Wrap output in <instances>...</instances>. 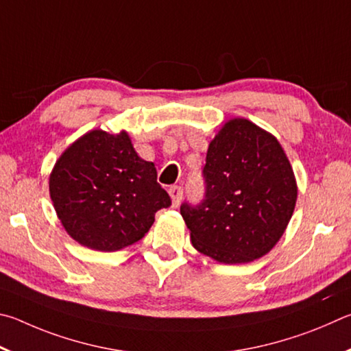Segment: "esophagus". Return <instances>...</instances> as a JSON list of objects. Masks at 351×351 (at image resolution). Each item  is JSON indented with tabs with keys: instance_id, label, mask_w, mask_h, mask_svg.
<instances>
[{
	"instance_id": "esophagus-1",
	"label": "esophagus",
	"mask_w": 351,
	"mask_h": 351,
	"mask_svg": "<svg viewBox=\"0 0 351 351\" xmlns=\"http://www.w3.org/2000/svg\"><path fill=\"white\" fill-rule=\"evenodd\" d=\"M168 191H169V195L172 199V206H179L182 199H183V188L179 185H174V186H171Z\"/></svg>"
}]
</instances>
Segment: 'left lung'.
Wrapping results in <instances>:
<instances>
[{
    "mask_svg": "<svg viewBox=\"0 0 351 351\" xmlns=\"http://www.w3.org/2000/svg\"><path fill=\"white\" fill-rule=\"evenodd\" d=\"M202 177L204 199L180 206L193 247L222 263L267 254L284 234L298 199L279 141L248 120H231L210 143Z\"/></svg>",
    "mask_w": 351,
    "mask_h": 351,
    "instance_id": "8db88e82",
    "label": "left lung"
}]
</instances>
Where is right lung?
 Returning a JSON list of instances; mask_svg holds the SVG:
<instances>
[{
    "label": "right lung",
    "instance_id": "add662e5",
    "mask_svg": "<svg viewBox=\"0 0 351 351\" xmlns=\"http://www.w3.org/2000/svg\"><path fill=\"white\" fill-rule=\"evenodd\" d=\"M49 191L69 236L98 251L138 242L156 213L171 206L156 166L138 157L128 134L100 129L67 147L52 171Z\"/></svg>",
    "mask_w": 351,
    "mask_h": 351
}]
</instances>
